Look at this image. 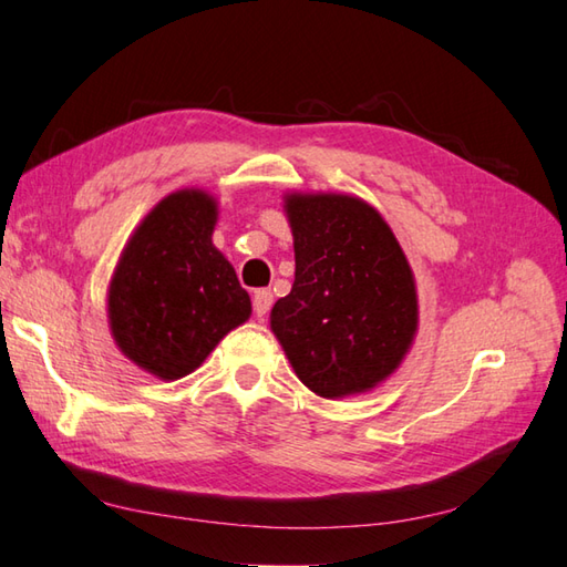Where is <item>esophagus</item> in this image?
Here are the masks:
<instances>
[{
    "label": "esophagus",
    "instance_id": "esophagus-1",
    "mask_svg": "<svg viewBox=\"0 0 567 567\" xmlns=\"http://www.w3.org/2000/svg\"><path fill=\"white\" fill-rule=\"evenodd\" d=\"M272 307V292L270 290H256L252 295V311H256V317H265Z\"/></svg>",
    "mask_w": 567,
    "mask_h": 567
}]
</instances>
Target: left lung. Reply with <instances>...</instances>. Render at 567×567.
Wrapping results in <instances>:
<instances>
[{
  "instance_id": "1",
  "label": "left lung",
  "mask_w": 567,
  "mask_h": 567,
  "mask_svg": "<svg viewBox=\"0 0 567 567\" xmlns=\"http://www.w3.org/2000/svg\"><path fill=\"white\" fill-rule=\"evenodd\" d=\"M295 238L292 292L270 329L311 392L327 400L378 388L414 343V272L375 207L351 195L285 197Z\"/></svg>"
}]
</instances>
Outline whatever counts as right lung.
<instances>
[{
	"instance_id": "add662e5",
	"label": "right lung",
	"mask_w": 567,
	"mask_h": 567,
	"mask_svg": "<svg viewBox=\"0 0 567 567\" xmlns=\"http://www.w3.org/2000/svg\"><path fill=\"white\" fill-rule=\"evenodd\" d=\"M219 207L202 189L161 199L128 238L110 282V329L122 353L161 380L197 370L250 317V297L212 244Z\"/></svg>"
}]
</instances>
